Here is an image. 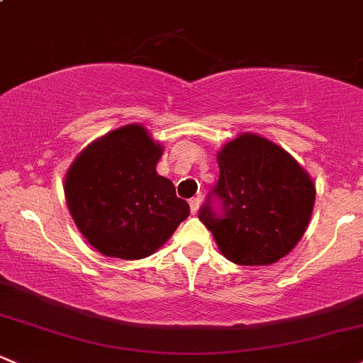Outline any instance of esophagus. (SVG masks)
<instances>
[{"instance_id": "1", "label": "esophagus", "mask_w": 363, "mask_h": 363, "mask_svg": "<svg viewBox=\"0 0 363 363\" xmlns=\"http://www.w3.org/2000/svg\"><path fill=\"white\" fill-rule=\"evenodd\" d=\"M190 211H192V214H197V211H199V206H201V199L199 197H194V199H190Z\"/></svg>"}]
</instances>
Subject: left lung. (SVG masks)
Here are the masks:
<instances>
[{"label":"left lung","mask_w":363,"mask_h":363,"mask_svg":"<svg viewBox=\"0 0 363 363\" xmlns=\"http://www.w3.org/2000/svg\"><path fill=\"white\" fill-rule=\"evenodd\" d=\"M220 178L199 211L225 258L264 267L294 249L310 221L315 185L282 147L242 133L218 152ZM222 201L216 213L211 197Z\"/></svg>","instance_id":"8db88e82"}]
</instances>
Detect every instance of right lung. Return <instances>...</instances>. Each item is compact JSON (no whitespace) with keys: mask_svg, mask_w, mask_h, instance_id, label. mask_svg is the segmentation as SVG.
<instances>
[{"mask_svg":"<svg viewBox=\"0 0 363 363\" xmlns=\"http://www.w3.org/2000/svg\"><path fill=\"white\" fill-rule=\"evenodd\" d=\"M161 155V143L142 124H126L89 143L69 167V213L104 256L147 258L190 214L173 182L155 171Z\"/></svg>","mask_w":363,"mask_h":363,"instance_id":"obj_1","label":"right lung"}]
</instances>
